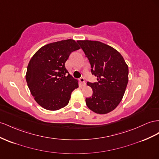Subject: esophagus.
<instances>
[{"label": "esophagus", "instance_id": "1", "mask_svg": "<svg viewBox=\"0 0 159 159\" xmlns=\"http://www.w3.org/2000/svg\"><path fill=\"white\" fill-rule=\"evenodd\" d=\"M80 81L83 85H84L85 84V78H84V77H81V78H80Z\"/></svg>", "mask_w": 159, "mask_h": 159}]
</instances>
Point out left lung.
<instances>
[{
    "label": "left lung",
    "instance_id": "1",
    "mask_svg": "<svg viewBox=\"0 0 159 159\" xmlns=\"http://www.w3.org/2000/svg\"><path fill=\"white\" fill-rule=\"evenodd\" d=\"M91 66L96 82L88 81L92 96L85 98L88 108L104 114L116 108L121 102L128 81V67L123 57L111 47L97 41H78Z\"/></svg>",
    "mask_w": 159,
    "mask_h": 159
}]
</instances>
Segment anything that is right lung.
I'll use <instances>...</instances> for the list:
<instances>
[{
  "label": "right lung",
  "mask_w": 159,
  "mask_h": 159,
  "mask_svg": "<svg viewBox=\"0 0 159 159\" xmlns=\"http://www.w3.org/2000/svg\"><path fill=\"white\" fill-rule=\"evenodd\" d=\"M80 48L67 39L46 45L30 60L26 81L32 96L43 108L57 110L67 106L78 80L69 74L65 63L73 51Z\"/></svg>",
  "instance_id": "obj_1"
}]
</instances>
